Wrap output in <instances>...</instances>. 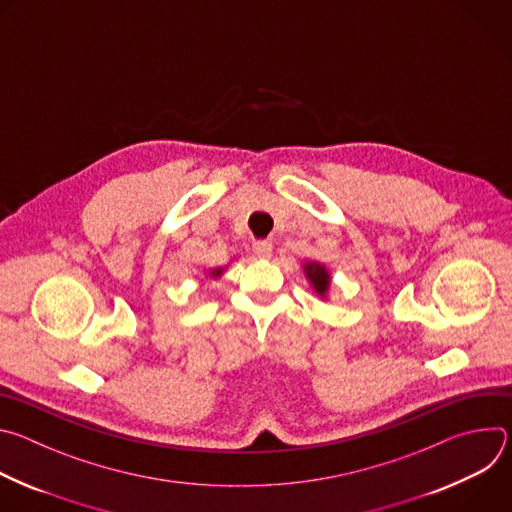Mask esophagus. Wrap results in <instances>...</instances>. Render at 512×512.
<instances>
[{
    "mask_svg": "<svg viewBox=\"0 0 512 512\" xmlns=\"http://www.w3.org/2000/svg\"><path fill=\"white\" fill-rule=\"evenodd\" d=\"M271 251H273V245L269 241H257L253 245V253L261 259H269L271 257Z\"/></svg>",
    "mask_w": 512,
    "mask_h": 512,
    "instance_id": "34e87169",
    "label": "esophagus"
}]
</instances>
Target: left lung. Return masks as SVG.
Wrapping results in <instances>:
<instances>
[{
  "mask_svg": "<svg viewBox=\"0 0 512 512\" xmlns=\"http://www.w3.org/2000/svg\"><path fill=\"white\" fill-rule=\"evenodd\" d=\"M304 273H306V277L310 279L312 287L316 289V294L322 296V298H326L328 287H330V273L326 271V267L320 265V263H316V261H312V263H306V265H304Z\"/></svg>",
  "mask_w": 512,
  "mask_h": 512,
  "instance_id": "8db88e82",
  "label": "left lung"
}]
</instances>
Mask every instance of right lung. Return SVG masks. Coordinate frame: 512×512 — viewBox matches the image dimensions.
<instances>
[{
    "label": "right lung",
    "mask_w": 512,
    "mask_h": 512,
    "mask_svg": "<svg viewBox=\"0 0 512 512\" xmlns=\"http://www.w3.org/2000/svg\"><path fill=\"white\" fill-rule=\"evenodd\" d=\"M225 271V267H218V269H212L210 271V277H218V275H221Z\"/></svg>",
    "instance_id": "add662e5"
}]
</instances>
